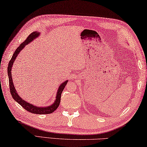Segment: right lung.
Returning a JSON list of instances; mask_svg holds the SVG:
<instances>
[{"label":"right lung","mask_w":147,"mask_h":147,"mask_svg":"<svg viewBox=\"0 0 147 147\" xmlns=\"http://www.w3.org/2000/svg\"><path fill=\"white\" fill-rule=\"evenodd\" d=\"M39 32H33L28 35V36L26 38V40L24 41L23 43H21L20 45L17 48L16 51L14 52L13 54V56L11 57L10 61H9L8 66V78H9V90H10V93L12 96L13 100H16L19 104L21 105V107H23L24 109L27 111L32 113L34 114H39V115H43V114H50L52 113L53 112H54L56 110L58 107L59 106L60 102H61V94L62 92L63 91L65 86L66 85L68 81H66L65 82L62 83L61 86H59V89H58L57 96H56V100L50 106H47L45 107H40L34 106L30 103L25 102V100H23L20 96H19L18 93L16 92V90L15 89V87L13 86V83L12 81V78H11V68H12V65L14 63V61L16 59L17 56L19 54V53L21 51V50H22L24 47H25V45H27L29 44L30 42H32L36 38H37L39 36Z\"/></svg>","instance_id":"right-lung-1"}]
</instances>
